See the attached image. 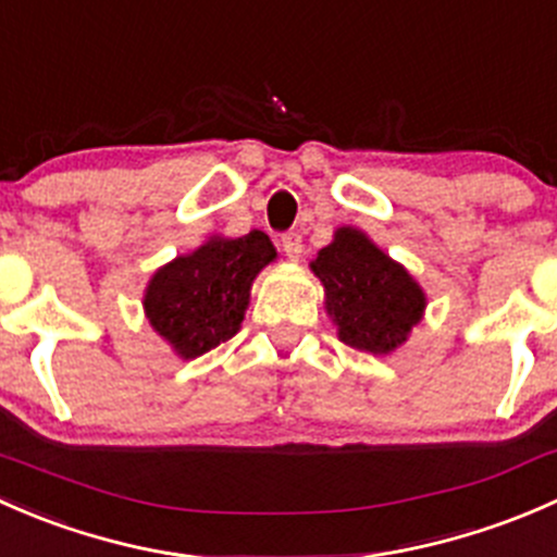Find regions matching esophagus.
I'll return each mask as SVG.
<instances>
[{"label": "esophagus", "instance_id": "esophagus-1", "mask_svg": "<svg viewBox=\"0 0 557 557\" xmlns=\"http://www.w3.org/2000/svg\"><path fill=\"white\" fill-rule=\"evenodd\" d=\"M283 250L290 261H296V258L301 256V234L299 232L283 234Z\"/></svg>", "mask_w": 557, "mask_h": 557}]
</instances>
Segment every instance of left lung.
Wrapping results in <instances>:
<instances>
[{"label": "left lung", "mask_w": 557, "mask_h": 557, "mask_svg": "<svg viewBox=\"0 0 557 557\" xmlns=\"http://www.w3.org/2000/svg\"><path fill=\"white\" fill-rule=\"evenodd\" d=\"M310 267L323 283L325 312L339 339L356 350L387 356L423 318V288L358 228H336L334 243Z\"/></svg>", "instance_id": "left-lung-1"}]
</instances>
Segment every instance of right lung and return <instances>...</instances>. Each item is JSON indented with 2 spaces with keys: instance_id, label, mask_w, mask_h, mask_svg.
Listing matches in <instances>:
<instances>
[{
  "instance_id": "right-lung-1",
  "label": "right lung",
  "mask_w": 557,
  "mask_h": 557,
  "mask_svg": "<svg viewBox=\"0 0 557 557\" xmlns=\"http://www.w3.org/2000/svg\"><path fill=\"white\" fill-rule=\"evenodd\" d=\"M277 250L263 232L210 237L150 277L145 314L180 358H196L232 339L250 305V285Z\"/></svg>"
}]
</instances>
